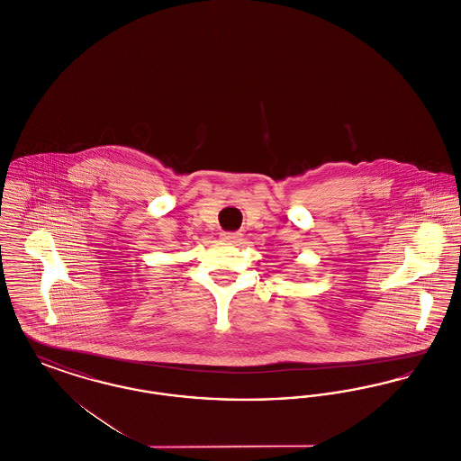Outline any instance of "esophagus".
<instances>
[{
	"label": "esophagus",
	"mask_w": 461,
	"mask_h": 461,
	"mask_svg": "<svg viewBox=\"0 0 461 461\" xmlns=\"http://www.w3.org/2000/svg\"><path fill=\"white\" fill-rule=\"evenodd\" d=\"M240 233H221V240L222 241H240Z\"/></svg>",
	"instance_id": "obj_1"
}]
</instances>
